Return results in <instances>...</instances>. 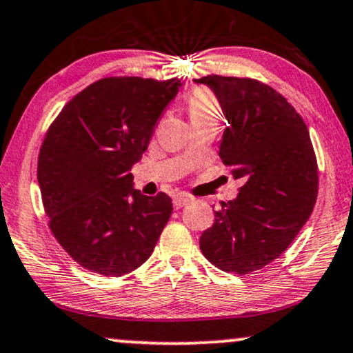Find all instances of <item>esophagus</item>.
I'll return each instance as SVG.
<instances>
[{"label":"esophagus","mask_w":353,"mask_h":353,"mask_svg":"<svg viewBox=\"0 0 353 353\" xmlns=\"http://www.w3.org/2000/svg\"><path fill=\"white\" fill-rule=\"evenodd\" d=\"M189 202H190V199L185 197V195H176V197H174V208L185 207Z\"/></svg>","instance_id":"1"}]
</instances>
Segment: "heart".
I'll list each match as a JSON object with an SVG mask.
<instances>
[{
  "label": "heart",
  "instance_id": "obj_1",
  "mask_svg": "<svg viewBox=\"0 0 353 353\" xmlns=\"http://www.w3.org/2000/svg\"><path fill=\"white\" fill-rule=\"evenodd\" d=\"M187 110L192 125L218 123L223 115L221 102L208 88H197L190 92L187 99Z\"/></svg>",
  "mask_w": 353,
  "mask_h": 353
}]
</instances>
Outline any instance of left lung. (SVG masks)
Instances as JSON below:
<instances>
[{
  "label": "left lung",
  "instance_id": "8db88e82",
  "mask_svg": "<svg viewBox=\"0 0 353 353\" xmlns=\"http://www.w3.org/2000/svg\"><path fill=\"white\" fill-rule=\"evenodd\" d=\"M228 127L220 158L238 197L221 202L215 221L200 236V249L223 272L246 275L287 251L318 199V161L305 120L269 84L252 78L207 74Z\"/></svg>",
  "mask_w": 353,
  "mask_h": 353
}]
</instances>
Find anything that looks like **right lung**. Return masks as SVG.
Listing matches in <instances>:
<instances>
[{
	"label": "right lung",
	"mask_w": 353,
	"mask_h": 353,
	"mask_svg": "<svg viewBox=\"0 0 353 353\" xmlns=\"http://www.w3.org/2000/svg\"><path fill=\"white\" fill-rule=\"evenodd\" d=\"M179 86V78H101L48 127L37 163L48 228L89 272L122 276L138 269L171 216V197L133 190L128 171Z\"/></svg>",
	"instance_id": "right-lung-1"
}]
</instances>
